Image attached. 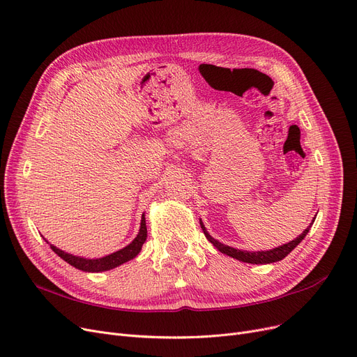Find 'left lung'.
I'll use <instances>...</instances> for the list:
<instances>
[{
    "mask_svg": "<svg viewBox=\"0 0 357 357\" xmlns=\"http://www.w3.org/2000/svg\"><path fill=\"white\" fill-rule=\"evenodd\" d=\"M199 224H201V229H202L205 237H207L208 241H211L213 245L215 246V249H218L221 253L227 255V256H230L233 259H237L240 261H246V264H255V265H266V264H273V261L282 260L285 256H288L299 245V243L303 241V238L308 234L310 227L312 226V222H311L310 226L303 231V234H299L296 238H294L292 241L287 243V245L275 248L272 250H265V252H248V250H238V249H234V248L222 245V243H220L218 240H215L214 237H211L208 234L207 229L204 227V224H202L201 220H199Z\"/></svg>",
    "mask_w": 357,
    "mask_h": 357,
    "instance_id": "left-lung-1",
    "label": "left lung"
}]
</instances>
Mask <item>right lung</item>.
I'll return each mask as SVG.
<instances>
[{
  "label": "right lung",
  "instance_id": "1",
  "mask_svg": "<svg viewBox=\"0 0 357 357\" xmlns=\"http://www.w3.org/2000/svg\"><path fill=\"white\" fill-rule=\"evenodd\" d=\"M146 237H147V229H146V218L143 214L142 222H140V230H139V234L136 236V238L131 241L128 246H126L114 253H111L108 256L100 257V259H85V257H79V256H73V255H69V253L58 249L56 246L50 245L47 240L46 241L49 243L50 249L59 257H62L65 261H68L70 266L77 268L79 271H84V272H104V271L114 269V268L126 264V261L135 259L140 253L143 243L146 241Z\"/></svg>",
  "mask_w": 357,
  "mask_h": 357
}]
</instances>
